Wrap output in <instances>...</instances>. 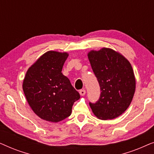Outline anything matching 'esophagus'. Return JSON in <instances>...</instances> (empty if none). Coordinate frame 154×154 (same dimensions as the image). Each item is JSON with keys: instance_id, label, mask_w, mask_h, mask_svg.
Instances as JSON below:
<instances>
[{"instance_id": "obj_1", "label": "esophagus", "mask_w": 154, "mask_h": 154, "mask_svg": "<svg viewBox=\"0 0 154 154\" xmlns=\"http://www.w3.org/2000/svg\"><path fill=\"white\" fill-rule=\"evenodd\" d=\"M85 90H84V89H82V90H81L79 91V93H80V94H81V96H84L85 94Z\"/></svg>"}]
</instances>
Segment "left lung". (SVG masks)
Returning a JSON list of instances; mask_svg holds the SVG:
<instances>
[{
    "label": "left lung",
    "instance_id": "left-lung-1",
    "mask_svg": "<svg viewBox=\"0 0 154 154\" xmlns=\"http://www.w3.org/2000/svg\"><path fill=\"white\" fill-rule=\"evenodd\" d=\"M88 56L101 90L99 100L89 103L92 112L102 120L119 117L130 106L135 91L131 64L122 54L110 48L92 50Z\"/></svg>",
    "mask_w": 154,
    "mask_h": 154
}]
</instances>
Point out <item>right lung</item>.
I'll use <instances>...</instances> for the list:
<instances>
[{"label": "right lung", "instance_id": "1", "mask_svg": "<svg viewBox=\"0 0 154 154\" xmlns=\"http://www.w3.org/2000/svg\"><path fill=\"white\" fill-rule=\"evenodd\" d=\"M66 52L48 51L28 69L23 90L35 114L47 121L57 123L69 117L73 103L80 99L62 70Z\"/></svg>", "mask_w": 154, "mask_h": 154}]
</instances>
